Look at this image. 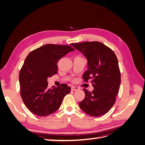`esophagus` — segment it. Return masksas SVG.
<instances>
[{"label":"esophagus","instance_id":"1","mask_svg":"<svg viewBox=\"0 0 145 145\" xmlns=\"http://www.w3.org/2000/svg\"><path fill=\"white\" fill-rule=\"evenodd\" d=\"M80 88L78 86H72V88H71V90L72 91H77V90H78Z\"/></svg>","mask_w":145,"mask_h":145}]
</instances>
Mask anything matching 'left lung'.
Instances as JSON below:
<instances>
[{"mask_svg": "<svg viewBox=\"0 0 145 145\" xmlns=\"http://www.w3.org/2000/svg\"><path fill=\"white\" fill-rule=\"evenodd\" d=\"M85 56L88 70L83 75L85 82L92 80L94 90L83 89L85 97L79 102L83 111L93 117L107 113L116 102L121 82V75L117 57L114 51L97 41L71 43Z\"/></svg>", "mask_w": 145, "mask_h": 145, "instance_id": "1", "label": "left lung"}]
</instances>
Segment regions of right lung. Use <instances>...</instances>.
Listing matches in <instances>:
<instances>
[{
  "instance_id": "right-lung-1",
  "label": "right lung",
  "mask_w": 145,
  "mask_h": 145,
  "mask_svg": "<svg viewBox=\"0 0 145 145\" xmlns=\"http://www.w3.org/2000/svg\"><path fill=\"white\" fill-rule=\"evenodd\" d=\"M74 49L69 45L47 44L31 51L19 73L20 95L34 114L45 117L60 108L71 88L62 84L48 88L47 79L57 73L59 60Z\"/></svg>"
}]
</instances>
